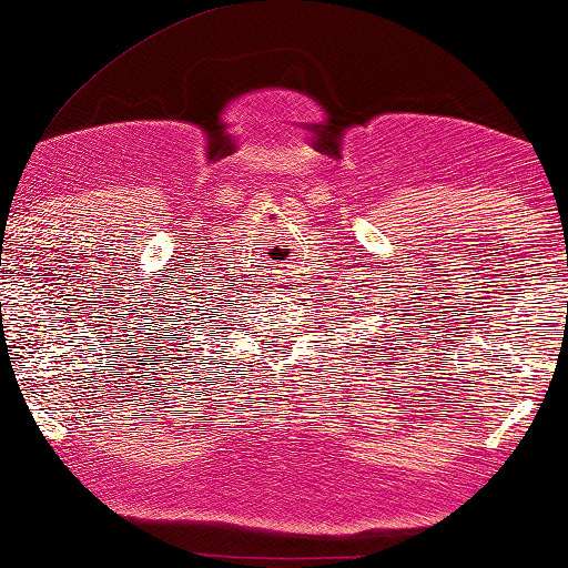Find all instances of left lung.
<instances>
[{"label":"left lung","mask_w":568,"mask_h":568,"mask_svg":"<svg viewBox=\"0 0 568 568\" xmlns=\"http://www.w3.org/2000/svg\"><path fill=\"white\" fill-rule=\"evenodd\" d=\"M367 313H372V310H367ZM385 317H387V315H383V321H377V323H387V321H385ZM393 321H398V317H393ZM367 333H369V331H367ZM372 336H375V333H369V338H367V341H364V344H362V348H367V352H369V354H377V348H383V352H385V346H379V344H387V341H383V338H390V336H387V333H377V341H375V338H372ZM369 339L373 341L372 347L368 346ZM398 341H400V338H398ZM375 343L378 344L377 347L374 346Z\"/></svg>","instance_id":"1"}]
</instances>
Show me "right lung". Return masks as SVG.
<instances>
[{"instance_id":"right-lung-1","label":"right lung","mask_w":568,"mask_h":568,"mask_svg":"<svg viewBox=\"0 0 568 568\" xmlns=\"http://www.w3.org/2000/svg\"><path fill=\"white\" fill-rule=\"evenodd\" d=\"M212 310H216V307H209V313H212ZM189 313H191V310H189ZM209 313H206V315H209ZM193 317H199V315H193Z\"/></svg>"}]
</instances>
